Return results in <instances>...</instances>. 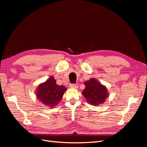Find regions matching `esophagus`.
Listing matches in <instances>:
<instances>
[{
	"mask_svg": "<svg viewBox=\"0 0 147 147\" xmlns=\"http://www.w3.org/2000/svg\"><path fill=\"white\" fill-rule=\"evenodd\" d=\"M70 87H71V88H78V84H74V83H72V84H70Z\"/></svg>",
	"mask_w": 147,
	"mask_h": 147,
	"instance_id": "34e87169",
	"label": "esophagus"
}]
</instances>
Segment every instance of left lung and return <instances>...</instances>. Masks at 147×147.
<instances>
[{"label": "left lung", "instance_id": "8db88e82", "mask_svg": "<svg viewBox=\"0 0 147 147\" xmlns=\"http://www.w3.org/2000/svg\"><path fill=\"white\" fill-rule=\"evenodd\" d=\"M85 89L82 92L89 104L97 105L104 103L109 94L107 88L100 84L96 79L91 78L84 83Z\"/></svg>", "mask_w": 147, "mask_h": 147}]
</instances>
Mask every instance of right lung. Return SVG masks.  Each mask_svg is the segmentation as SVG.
<instances>
[{
  "mask_svg": "<svg viewBox=\"0 0 147 147\" xmlns=\"http://www.w3.org/2000/svg\"><path fill=\"white\" fill-rule=\"evenodd\" d=\"M67 88L56 84L53 77L39 85L37 90V97L43 104L49 107H55L59 104Z\"/></svg>",
  "mask_w": 147,
  "mask_h": 147,
  "instance_id": "add662e5",
  "label": "right lung"
}]
</instances>
